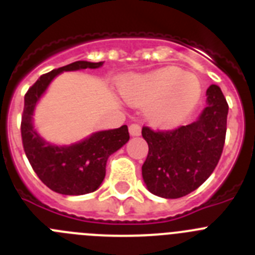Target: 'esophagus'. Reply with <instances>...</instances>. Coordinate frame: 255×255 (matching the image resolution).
I'll use <instances>...</instances> for the list:
<instances>
[{"label": "esophagus", "mask_w": 255, "mask_h": 255, "mask_svg": "<svg viewBox=\"0 0 255 255\" xmlns=\"http://www.w3.org/2000/svg\"><path fill=\"white\" fill-rule=\"evenodd\" d=\"M129 131L132 136H136V135L140 134V131H141L140 125H139V124H131V125L129 126Z\"/></svg>", "instance_id": "esophagus-1"}]
</instances>
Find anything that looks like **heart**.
<instances>
[{
    "label": "heart",
    "mask_w": 255,
    "mask_h": 255,
    "mask_svg": "<svg viewBox=\"0 0 255 255\" xmlns=\"http://www.w3.org/2000/svg\"><path fill=\"white\" fill-rule=\"evenodd\" d=\"M123 93L131 103H152L150 120L159 126L181 123L200 98V84L194 75L177 67H163L135 76L124 84Z\"/></svg>",
    "instance_id": "heart-1"
}]
</instances>
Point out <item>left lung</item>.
Wrapping results in <instances>:
<instances>
[{"label": "left lung", "instance_id": "1", "mask_svg": "<svg viewBox=\"0 0 255 255\" xmlns=\"http://www.w3.org/2000/svg\"><path fill=\"white\" fill-rule=\"evenodd\" d=\"M208 105L198 121L170 130L143 126L148 155L141 173L154 195L176 199L199 188L215 171L224 150L227 129L226 102L221 88L207 89Z\"/></svg>", "mask_w": 255, "mask_h": 255}]
</instances>
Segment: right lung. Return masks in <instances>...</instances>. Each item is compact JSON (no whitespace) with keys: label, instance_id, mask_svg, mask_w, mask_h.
<instances>
[{"label":"right lung","instance_id":"add662e5","mask_svg":"<svg viewBox=\"0 0 255 255\" xmlns=\"http://www.w3.org/2000/svg\"><path fill=\"white\" fill-rule=\"evenodd\" d=\"M103 62L75 61L43 74L28 89L21 115V140L29 163L40 181L65 195H82L97 190L106 175V163L112 153L129 140L128 126L98 131L70 147H56L40 138L33 128V111L52 79L62 71L97 69Z\"/></svg>","mask_w":255,"mask_h":255}]
</instances>
